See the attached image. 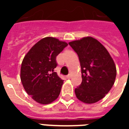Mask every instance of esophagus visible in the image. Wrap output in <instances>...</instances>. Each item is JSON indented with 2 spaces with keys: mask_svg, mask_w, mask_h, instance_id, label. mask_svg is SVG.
<instances>
[{
  "mask_svg": "<svg viewBox=\"0 0 129 129\" xmlns=\"http://www.w3.org/2000/svg\"><path fill=\"white\" fill-rule=\"evenodd\" d=\"M71 78H72V74H68V76H67V78H68V79H70Z\"/></svg>",
  "mask_w": 129,
  "mask_h": 129,
  "instance_id": "obj_1",
  "label": "esophagus"
}]
</instances>
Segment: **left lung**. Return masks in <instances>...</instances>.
<instances>
[{
	"label": "left lung",
	"mask_w": 129,
	"mask_h": 129,
	"mask_svg": "<svg viewBox=\"0 0 129 129\" xmlns=\"http://www.w3.org/2000/svg\"><path fill=\"white\" fill-rule=\"evenodd\" d=\"M79 57L82 82L75 89L77 98L93 104L104 98L114 84L116 66L104 45L92 37L69 43Z\"/></svg>",
	"instance_id": "left-lung-1"
}]
</instances>
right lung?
Here are the masks:
<instances>
[{
    "label": "right lung",
    "mask_w": 129,
    "mask_h": 129,
    "mask_svg": "<svg viewBox=\"0 0 129 129\" xmlns=\"http://www.w3.org/2000/svg\"><path fill=\"white\" fill-rule=\"evenodd\" d=\"M68 43L54 37L41 39L33 45L23 58L21 80L24 89L39 104H50L58 98L63 80L54 69L57 55Z\"/></svg>",
    "instance_id": "add662e5"
}]
</instances>
